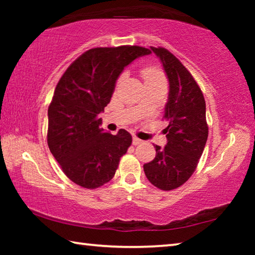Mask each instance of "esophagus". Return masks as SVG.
I'll use <instances>...</instances> for the list:
<instances>
[{
	"mask_svg": "<svg viewBox=\"0 0 255 255\" xmlns=\"http://www.w3.org/2000/svg\"><path fill=\"white\" fill-rule=\"evenodd\" d=\"M141 143H143V140L139 139V138L136 137V136L132 137V144H133V145H139V144H141Z\"/></svg>",
	"mask_w": 255,
	"mask_h": 255,
	"instance_id": "esophagus-1",
	"label": "esophagus"
}]
</instances>
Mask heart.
Segmentation results:
<instances>
[{
  "instance_id": "obj_1",
  "label": "heart",
  "mask_w": 255,
  "mask_h": 255,
  "mask_svg": "<svg viewBox=\"0 0 255 255\" xmlns=\"http://www.w3.org/2000/svg\"><path fill=\"white\" fill-rule=\"evenodd\" d=\"M141 76H143L145 82H164V80H165L163 72L155 66L144 67L141 70ZM120 81H122V79L118 81V83H120Z\"/></svg>"
}]
</instances>
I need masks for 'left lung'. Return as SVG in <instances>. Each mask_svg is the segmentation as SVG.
<instances>
[{
    "label": "left lung",
    "mask_w": 255,
    "mask_h": 255,
    "mask_svg": "<svg viewBox=\"0 0 255 255\" xmlns=\"http://www.w3.org/2000/svg\"><path fill=\"white\" fill-rule=\"evenodd\" d=\"M150 49L161 59L169 79V99L163 116L169 126L164 129L166 146H154L156 155L144 164V172L153 185L170 191L187 182L204 152L208 138L206 102L191 73L173 54L162 47Z\"/></svg>",
    "instance_id": "obj_1"
}]
</instances>
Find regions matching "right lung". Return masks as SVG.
<instances>
[{
	"label": "right lung",
	"instance_id": "right-lung-1",
	"mask_svg": "<svg viewBox=\"0 0 255 255\" xmlns=\"http://www.w3.org/2000/svg\"><path fill=\"white\" fill-rule=\"evenodd\" d=\"M150 54L139 46L97 47L73 62L56 85L48 107L47 143L64 173L86 189L114 178L131 135L120 129L111 135L100 128L116 81L133 59Z\"/></svg>",
	"mask_w": 255,
	"mask_h": 255
}]
</instances>
